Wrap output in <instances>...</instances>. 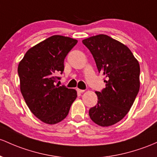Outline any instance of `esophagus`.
I'll return each instance as SVG.
<instances>
[{
	"label": "esophagus",
	"mask_w": 157,
	"mask_h": 157,
	"mask_svg": "<svg viewBox=\"0 0 157 157\" xmlns=\"http://www.w3.org/2000/svg\"><path fill=\"white\" fill-rule=\"evenodd\" d=\"M77 92H80V93H82V92H85V90H83V89H78V88H77Z\"/></svg>",
	"instance_id": "esophagus-1"
}]
</instances>
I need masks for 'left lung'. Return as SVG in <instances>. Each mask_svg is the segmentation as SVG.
<instances>
[{
  "label": "left lung",
  "mask_w": 157,
  "mask_h": 157,
  "mask_svg": "<svg viewBox=\"0 0 157 157\" xmlns=\"http://www.w3.org/2000/svg\"><path fill=\"white\" fill-rule=\"evenodd\" d=\"M94 57L106 88L96 92L98 104L89 109L91 119L101 127L120 121L133 104L140 87V67L130 49L113 38L94 36L82 41Z\"/></svg>",
  "instance_id": "8db88e82"
}]
</instances>
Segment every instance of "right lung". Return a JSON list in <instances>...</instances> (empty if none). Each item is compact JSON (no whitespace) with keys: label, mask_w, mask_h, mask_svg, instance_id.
Here are the masks:
<instances>
[{"label":"right lung","mask_w":157,"mask_h":157,"mask_svg":"<svg viewBox=\"0 0 157 157\" xmlns=\"http://www.w3.org/2000/svg\"><path fill=\"white\" fill-rule=\"evenodd\" d=\"M77 43L70 37L55 35L30 48L18 67L20 89L32 113L44 123L55 124L68 114L77 91L56 81L64 71V60Z\"/></svg>","instance_id":"obj_1"}]
</instances>
